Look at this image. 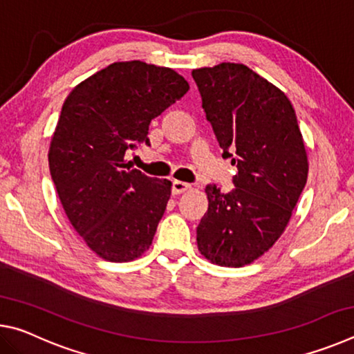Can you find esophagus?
<instances>
[{"instance_id":"34e87169","label":"esophagus","mask_w":354,"mask_h":354,"mask_svg":"<svg viewBox=\"0 0 354 354\" xmlns=\"http://www.w3.org/2000/svg\"><path fill=\"white\" fill-rule=\"evenodd\" d=\"M187 190H190V184L183 183V181H173V185H171L173 195L184 194V192H187Z\"/></svg>"}]
</instances>
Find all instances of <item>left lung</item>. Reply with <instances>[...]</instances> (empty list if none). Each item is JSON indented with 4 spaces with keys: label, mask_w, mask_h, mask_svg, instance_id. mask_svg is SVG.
Instances as JSON below:
<instances>
[{
    "label": "left lung",
    "mask_w": 354,
    "mask_h": 354,
    "mask_svg": "<svg viewBox=\"0 0 354 354\" xmlns=\"http://www.w3.org/2000/svg\"><path fill=\"white\" fill-rule=\"evenodd\" d=\"M192 76L223 158L239 170L227 194L206 185L209 206L196 243L215 266L243 267L289 225L308 179L306 147L289 98L247 65L221 62Z\"/></svg>",
    "instance_id": "8db88e82"
}]
</instances>
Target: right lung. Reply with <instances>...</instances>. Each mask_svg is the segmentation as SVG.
Wrapping results in <instances>:
<instances>
[{
  "instance_id": "add662e5",
  "label": "right lung",
  "mask_w": 354,
  "mask_h": 354,
  "mask_svg": "<svg viewBox=\"0 0 354 354\" xmlns=\"http://www.w3.org/2000/svg\"><path fill=\"white\" fill-rule=\"evenodd\" d=\"M189 91L169 67L113 62L77 84L62 106L48 162L71 226L95 254L129 262L151 247L171 195L169 179L131 169L151 120Z\"/></svg>"
}]
</instances>
